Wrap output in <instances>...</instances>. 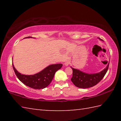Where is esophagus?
<instances>
[{
    "label": "esophagus",
    "mask_w": 121,
    "mask_h": 121,
    "mask_svg": "<svg viewBox=\"0 0 121 121\" xmlns=\"http://www.w3.org/2000/svg\"><path fill=\"white\" fill-rule=\"evenodd\" d=\"M69 64H70V61H65V65L66 66H68L69 65Z\"/></svg>",
    "instance_id": "1"
}]
</instances>
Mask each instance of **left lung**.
<instances>
[{"label":"left lung","mask_w":121,"mask_h":121,"mask_svg":"<svg viewBox=\"0 0 121 121\" xmlns=\"http://www.w3.org/2000/svg\"><path fill=\"white\" fill-rule=\"evenodd\" d=\"M99 39L101 40V39ZM109 62L103 70L96 73H87L71 66L73 70L71 81L75 86L81 88H88L96 85L103 78L109 68Z\"/></svg>","instance_id":"1"}]
</instances>
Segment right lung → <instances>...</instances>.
<instances>
[{
    "label": "right lung",
    "mask_w": 121,
    "mask_h": 121,
    "mask_svg": "<svg viewBox=\"0 0 121 121\" xmlns=\"http://www.w3.org/2000/svg\"><path fill=\"white\" fill-rule=\"evenodd\" d=\"M27 37L24 38H30ZM62 64H55L48 65L39 72L34 75H24L19 72L12 64L15 74L17 78L25 85L35 89H43L50 84L55 76V73L62 66Z\"/></svg>",
    "instance_id": "obj_1"
}]
</instances>
